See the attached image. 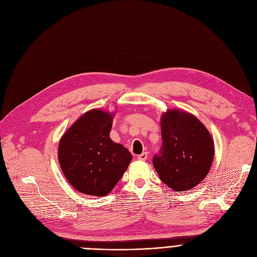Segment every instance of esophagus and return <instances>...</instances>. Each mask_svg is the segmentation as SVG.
I'll list each match as a JSON object with an SVG mask.
<instances>
[{
  "instance_id": "34e87169",
  "label": "esophagus",
  "mask_w": 257,
  "mask_h": 257,
  "mask_svg": "<svg viewBox=\"0 0 257 257\" xmlns=\"http://www.w3.org/2000/svg\"><path fill=\"white\" fill-rule=\"evenodd\" d=\"M148 157H149V153L144 152V153H142V154H140L138 156V159H139V160H141V161H145L146 159H148Z\"/></svg>"
}]
</instances>
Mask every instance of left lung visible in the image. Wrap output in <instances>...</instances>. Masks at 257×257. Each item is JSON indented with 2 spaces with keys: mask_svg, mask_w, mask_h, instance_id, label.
I'll use <instances>...</instances> for the list:
<instances>
[{
  "mask_svg": "<svg viewBox=\"0 0 257 257\" xmlns=\"http://www.w3.org/2000/svg\"><path fill=\"white\" fill-rule=\"evenodd\" d=\"M162 146L153 164L163 183L176 191L200 184L211 167L214 144L211 135L193 115L169 109L161 120Z\"/></svg>",
  "mask_w": 257,
  "mask_h": 257,
  "instance_id": "obj_1",
  "label": "left lung"
}]
</instances>
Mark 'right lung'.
<instances>
[{"label":"right lung","instance_id":"obj_1","mask_svg":"<svg viewBox=\"0 0 257 257\" xmlns=\"http://www.w3.org/2000/svg\"><path fill=\"white\" fill-rule=\"evenodd\" d=\"M112 115L91 109L59 141L58 161L70 184L81 193L104 197L124 174L132 155L109 138Z\"/></svg>","mask_w":257,"mask_h":257}]
</instances>
